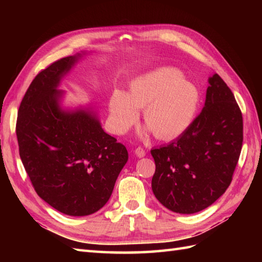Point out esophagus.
<instances>
[{
	"label": "esophagus",
	"mask_w": 262,
	"mask_h": 262,
	"mask_svg": "<svg viewBox=\"0 0 262 262\" xmlns=\"http://www.w3.org/2000/svg\"><path fill=\"white\" fill-rule=\"evenodd\" d=\"M135 154L137 155L138 158H144V157H145L146 152H145V149H144L142 146H138V147H136V149H135Z\"/></svg>",
	"instance_id": "obj_1"
}]
</instances>
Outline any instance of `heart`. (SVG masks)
Wrapping results in <instances>:
<instances>
[{"label":"heart","instance_id":"b5f03b06","mask_svg":"<svg viewBox=\"0 0 262 262\" xmlns=\"http://www.w3.org/2000/svg\"><path fill=\"white\" fill-rule=\"evenodd\" d=\"M200 103V92L180 71L161 68L137 77L126 94L114 92L109 101L110 127L117 134L128 129L143 108V120L155 137L172 140L189 129Z\"/></svg>","mask_w":262,"mask_h":262}]
</instances>
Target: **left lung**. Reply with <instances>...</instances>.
<instances>
[{
    "label": "left lung",
    "instance_id": "left-lung-1",
    "mask_svg": "<svg viewBox=\"0 0 262 262\" xmlns=\"http://www.w3.org/2000/svg\"><path fill=\"white\" fill-rule=\"evenodd\" d=\"M205 107L187 132L151 151L152 189L166 208L193 214L229 188L241 154L243 119L234 94L219 74L209 79Z\"/></svg>",
    "mask_w": 262,
    "mask_h": 262
}]
</instances>
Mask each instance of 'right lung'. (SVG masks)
<instances>
[{"label": "right lung", "instance_id": "add662e5", "mask_svg": "<svg viewBox=\"0 0 262 262\" xmlns=\"http://www.w3.org/2000/svg\"><path fill=\"white\" fill-rule=\"evenodd\" d=\"M77 57L60 58L36 75L22 98L15 132L38 196L60 213L85 216L109 200L128 152L90 111L58 108L56 88Z\"/></svg>", "mask_w": 262, "mask_h": 262}]
</instances>
